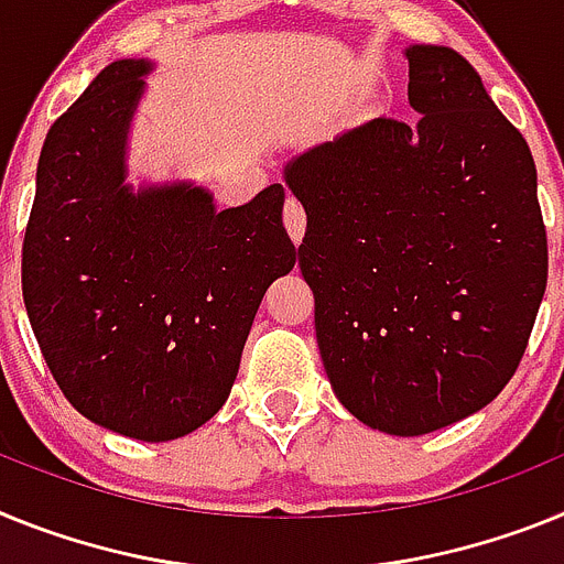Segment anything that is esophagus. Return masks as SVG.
Listing matches in <instances>:
<instances>
[{"label": "esophagus", "mask_w": 564, "mask_h": 564, "mask_svg": "<svg viewBox=\"0 0 564 564\" xmlns=\"http://www.w3.org/2000/svg\"><path fill=\"white\" fill-rule=\"evenodd\" d=\"M283 221H286L289 235H292V241L301 243L303 232H306V213H303V204L295 198V195H289L286 198V213H283Z\"/></svg>", "instance_id": "obj_1"}]
</instances>
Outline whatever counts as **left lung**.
Masks as SVG:
<instances>
[{
	"instance_id": "obj_1",
	"label": "left lung",
	"mask_w": 564,
	"mask_h": 564,
	"mask_svg": "<svg viewBox=\"0 0 564 564\" xmlns=\"http://www.w3.org/2000/svg\"><path fill=\"white\" fill-rule=\"evenodd\" d=\"M414 124L375 119L286 166L337 400L420 437L491 403L547 283L536 164L452 47L409 53Z\"/></svg>"
}]
</instances>
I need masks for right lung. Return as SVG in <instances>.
<instances>
[{"instance_id":"obj_1","label":"right lung","mask_w":564,"mask_h":564,"mask_svg":"<svg viewBox=\"0 0 564 564\" xmlns=\"http://www.w3.org/2000/svg\"><path fill=\"white\" fill-rule=\"evenodd\" d=\"M150 62L93 78L47 133L22 243V295L78 414L144 443L221 409L263 292L301 249L281 184L215 209L189 184L124 187V139Z\"/></svg>"}]
</instances>
